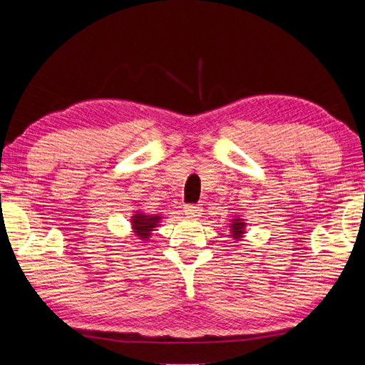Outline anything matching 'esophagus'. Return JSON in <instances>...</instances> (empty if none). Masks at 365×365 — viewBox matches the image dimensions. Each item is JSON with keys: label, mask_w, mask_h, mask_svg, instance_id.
I'll list each match as a JSON object with an SVG mask.
<instances>
[{"label": "esophagus", "mask_w": 365, "mask_h": 365, "mask_svg": "<svg viewBox=\"0 0 365 365\" xmlns=\"http://www.w3.org/2000/svg\"><path fill=\"white\" fill-rule=\"evenodd\" d=\"M183 212H185V215H188V217H200L203 210L200 205H185Z\"/></svg>", "instance_id": "34e87169"}]
</instances>
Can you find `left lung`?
<instances>
[{"label": "left lung", "mask_w": 365, "mask_h": 365, "mask_svg": "<svg viewBox=\"0 0 365 365\" xmlns=\"http://www.w3.org/2000/svg\"><path fill=\"white\" fill-rule=\"evenodd\" d=\"M245 227H246V223L241 218H235L233 220V222H232V236H233L235 240H240L241 236H243Z\"/></svg>", "instance_id": "1"}]
</instances>
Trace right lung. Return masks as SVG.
Here are the masks:
<instances>
[{"mask_svg": "<svg viewBox=\"0 0 365 365\" xmlns=\"http://www.w3.org/2000/svg\"><path fill=\"white\" fill-rule=\"evenodd\" d=\"M158 222H160V217L158 215H145L142 212H137L132 217V230L140 240H147L150 233L153 232V228L157 227Z\"/></svg>", "mask_w": 365, "mask_h": 365, "instance_id": "obj_1", "label": "right lung"}]
</instances>
